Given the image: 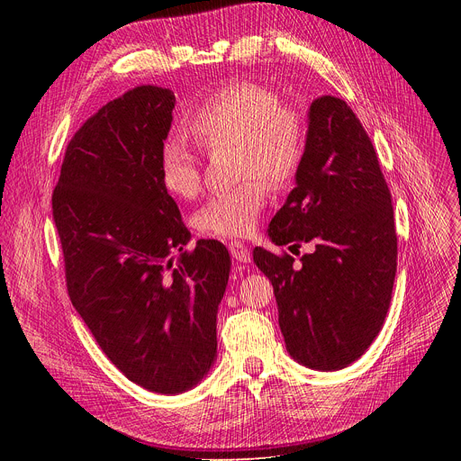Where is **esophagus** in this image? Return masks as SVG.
<instances>
[{
    "mask_svg": "<svg viewBox=\"0 0 461 461\" xmlns=\"http://www.w3.org/2000/svg\"><path fill=\"white\" fill-rule=\"evenodd\" d=\"M228 249H230L231 258L237 259L239 263H250L252 254H250V250L243 243H239V240H231Z\"/></svg>",
    "mask_w": 461,
    "mask_h": 461,
    "instance_id": "34e87169",
    "label": "esophagus"
}]
</instances>
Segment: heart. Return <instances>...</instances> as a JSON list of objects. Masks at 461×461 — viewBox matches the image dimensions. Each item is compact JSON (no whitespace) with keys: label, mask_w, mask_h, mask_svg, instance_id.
Here are the masks:
<instances>
[{"label":"heart","mask_w":461,"mask_h":461,"mask_svg":"<svg viewBox=\"0 0 461 461\" xmlns=\"http://www.w3.org/2000/svg\"><path fill=\"white\" fill-rule=\"evenodd\" d=\"M185 129L200 148L216 151L235 145L237 172L247 181L216 194L196 214V226L211 237L249 235L269 198V185H292L306 155V123L303 113L282 104L271 87L231 80L211 91L185 121ZM160 181L177 198L190 200L202 188V169L196 155L177 140L160 149Z\"/></svg>","instance_id":"1"}]
</instances>
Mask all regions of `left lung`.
Here are the masks:
<instances>
[{"instance_id":"8db88e82","label":"left lung","mask_w":461,"mask_h":461,"mask_svg":"<svg viewBox=\"0 0 461 461\" xmlns=\"http://www.w3.org/2000/svg\"><path fill=\"white\" fill-rule=\"evenodd\" d=\"M295 183L269 239L289 250L312 243L313 252L297 269L289 254L256 247L254 263L275 287L287 353L312 370H342L383 327L398 258L391 190L346 101L323 95L310 104Z\"/></svg>"}]
</instances>
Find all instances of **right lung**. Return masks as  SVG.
<instances>
[{
	"label": "right lung",
	"instance_id": "1",
	"mask_svg": "<svg viewBox=\"0 0 461 461\" xmlns=\"http://www.w3.org/2000/svg\"><path fill=\"white\" fill-rule=\"evenodd\" d=\"M176 95L138 86L72 136L52 194L67 292L115 368L158 394L196 386L216 358L231 259L190 231L160 181Z\"/></svg>",
	"mask_w": 461,
	"mask_h": 461
}]
</instances>
